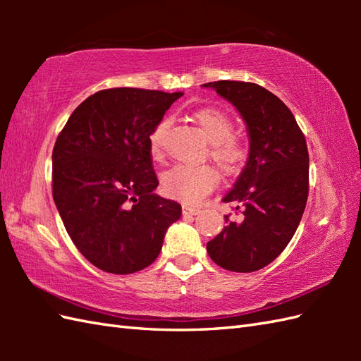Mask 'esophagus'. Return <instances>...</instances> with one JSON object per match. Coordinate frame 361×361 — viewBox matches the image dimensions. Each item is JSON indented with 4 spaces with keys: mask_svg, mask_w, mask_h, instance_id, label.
Segmentation results:
<instances>
[{
    "mask_svg": "<svg viewBox=\"0 0 361 361\" xmlns=\"http://www.w3.org/2000/svg\"><path fill=\"white\" fill-rule=\"evenodd\" d=\"M200 212L197 208H192V206H188V204H183V216H197V214Z\"/></svg>",
    "mask_w": 361,
    "mask_h": 361,
    "instance_id": "1",
    "label": "esophagus"
}]
</instances>
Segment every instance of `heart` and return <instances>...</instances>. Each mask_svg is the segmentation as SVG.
Returning a JSON list of instances; mask_svg holds the SVG:
<instances>
[{"label": "heart", "mask_w": 361, "mask_h": 361, "mask_svg": "<svg viewBox=\"0 0 361 361\" xmlns=\"http://www.w3.org/2000/svg\"><path fill=\"white\" fill-rule=\"evenodd\" d=\"M206 140L211 142L209 157L221 171L234 173L248 159V144L243 137L233 135L234 122L229 114L217 106H203L192 114ZM169 128V119H161L149 136V149L153 159L163 158V140ZM219 183V175L209 166L176 164L161 176L163 192L189 204L200 203Z\"/></svg>", "instance_id": "b5f03b06"}]
</instances>
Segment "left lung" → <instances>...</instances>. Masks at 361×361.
<instances>
[{
	"label": "left lung",
	"mask_w": 361,
	"mask_h": 361,
	"mask_svg": "<svg viewBox=\"0 0 361 361\" xmlns=\"http://www.w3.org/2000/svg\"><path fill=\"white\" fill-rule=\"evenodd\" d=\"M231 102L250 136V157L224 202L239 220L206 243L209 257L229 271L251 273L286 250L309 197V150L293 113L278 96L251 82L204 83Z\"/></svg>",
	"instance_id": "left-lung-1"
}]
</instances>
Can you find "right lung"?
Returning <instances> with one entry per match:
<instances>
[{"label":"right lung","instance_id":"right-lung-1","mask_svg":"<svg viewBox=\"0 0 361 361\" xmlns=\"http://www.w3.org/2000/svg\"><path fill=\"white\" fill-rule=\"evenodd\" d=\"M183 93L110 88L87 97L52 150V197L75 247L99 270L149 267L181 206L153 194L149 136Z\"/></svg>","mask_w":361,"mask_h":361}]
</instances>
